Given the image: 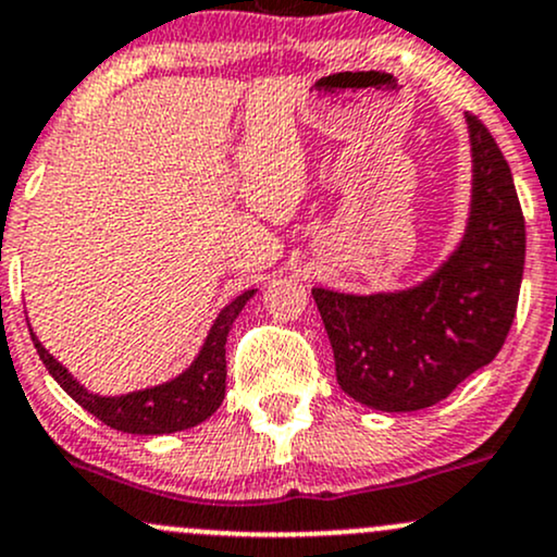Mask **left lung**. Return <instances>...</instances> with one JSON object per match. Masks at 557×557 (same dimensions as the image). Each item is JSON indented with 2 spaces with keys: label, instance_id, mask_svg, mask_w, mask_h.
<instances>
[{
  "label": "left lung",
  "instance_id": "1",
  "mask_svg": "<svg viewBox=\"0 0 557 557\" xmlns=\"http://www.w3.org/2000/svg\"><path fill=\"white\" fill-rule=\"evenodd\" d=\"M470 206L447 259L399 290L311 288L335 357L338 386L381 412L433 407L486 368L518 307L527 224L510 166L468 115Z\"/></svg>",
  "mask_w": 557,
  "mask_h": 557
}]
</instances>
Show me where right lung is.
<instances>
[{"instance_id":"add662e5","label":"right lung","mask_w":557,"mask_h":557,"mask_svg":"<svg viewBox=\"0 0 557 557\" xmlns=\"http://www.w3.org/2000/svg\"><path fill=\"white\" fill-rule=\"evenodd\" d=\"M253 288L240 293L216 314L213 325L206 335L203 346L195 354L193 362L187 364L180 375L171 381L158 383L129 394L102 396L95 391L84 388L65 364L41 346L36 333L30 330L36 351L41 362L50 370V375L60 383V388L71 396L76 405H82L87 412L100 418L102 423L124 433H139V436H163V433L185 431V428L200 425L216 412L224 401V388H227V335L232 322L237 320L243 307L253 298Z\"/></svg>"}]
</instances>
